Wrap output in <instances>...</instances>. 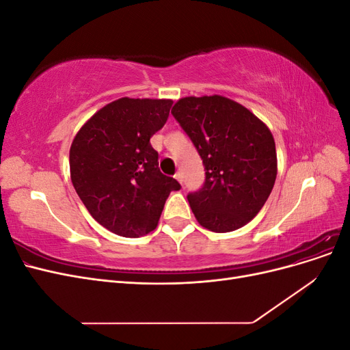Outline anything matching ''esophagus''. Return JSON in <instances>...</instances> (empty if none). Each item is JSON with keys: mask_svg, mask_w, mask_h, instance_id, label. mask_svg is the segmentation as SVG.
I'll return each instance as SVG.
<instances>
[{"mask_svg": "<svg viewBox=\"0 0 350 350\" xmlns=\"http://www.w3.org/2000/svg\"><path fill=\"white\" fill-rule=\"evenodd\" d=\"M175 178H176V181L179 183V184H184V176H183V174L181 172H178V174H175Z\"/></svg>", "mask_w": 350, "mask_h": 350, "instance_id": "obj_1", "label": "esophagus"}]
</instances>
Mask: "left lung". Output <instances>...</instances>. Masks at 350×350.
I'll list each match as a JSON object with an SVG mask.
<instances>
[{"label":"left lung","instance_id":"left-lung-1","mask_svg":"<svg viewBox=\"0 0 350 350\" xmlns=\"http://www.w3.org/2000/svg\"><path fill=\"white\" fill-rule=\"evenodd\" d=\"M172 115L203 159L206 181L187 196L198 224L219 234L247 225L276 181V144L269 126L219 94L179 99Z\"/></svg>","mask_w":350,"mask_h":350}]
</instances>
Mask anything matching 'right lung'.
Returning a JSON list of instances; mask_svg holds the SVG:
<instances>
[{"label": "right lung", "mask_w": 350, "mask_h": 350, "mask_svg": "<svg viewBox=\"0 0 350 350\" xmlns=\"http://www.w3.org/2000/svg\"><path fill=\"white\" fill-rule=\"evenodd\" d=\"M172 103L113 100L94 113L71 143V183L92 217L116 235L137 238L154 230L166 198L181 188L161 172L150 144Z\"/></svg>", "instance_id": "right-lung-1"}]
</instances>
